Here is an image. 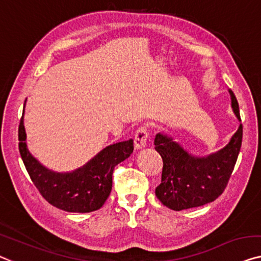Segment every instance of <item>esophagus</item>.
Here are the masks:
<instances>
[{
  "mask_svg": "<svg viewBox=\"0 0 261 261\" xmlns=\"http://www.w3.org/2000/svg\"><path fill=\"white\" fill-rule=\"evenodd\" d=\"M147 139H149V131H147V127L142 125L138 127V130L136 131L135 134V147L136 149H142V147H145Z\"/></svg>",
  "mask_w": 261,
  "mask_h": 261,
  "instance_id": "34e87169",
  "label": "esophagus"
}]
</instances>
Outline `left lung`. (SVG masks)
I'll list each match as a JSON object with an SVG mask.
<instances>
[{"instance_id":"left-lung-1","label":"left lung","mask_w":261,"mask_h":261,"mask_svg":"<svg viewBox=\"0 0 261 261\" xmlns=\"http://www.w3.org/2000/svg\"><path fill=\"white\" fill-rule=\"evenodd\" d=\"M232 108L238 119V100L230 90ZM243 141V125L224 149L207 157H193L166 135L157 134L154 149L163 159L162 182L155 196L174 211L198 207L216 200L226 188Z\"/></svg>"}]
</instances>
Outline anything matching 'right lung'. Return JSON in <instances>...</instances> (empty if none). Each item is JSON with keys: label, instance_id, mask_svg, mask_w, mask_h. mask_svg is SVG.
Returning a JSON list of instances; mask_svg holds the SVG:
<instances>
[{"label": "right lung", "instance_id": "1", "mask_svg": "<svg viewBox=\"0 0 261 261\" xmlns=\"http://www.w3.org/2000/svg\"><path fill=\"white\" fill-rule=\"evenodd\" d=\"M25 138L22 115L18 149L30 179L49 204L67 212L87 213L102 207L111 192L115 166L125 161L134 151L132 139L112 144L82 168L72 172L57 173L45 169L30 154Z\"/></svg>", "mask_w": 261, "mask_h": 261}]
</instances>
